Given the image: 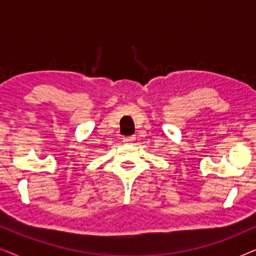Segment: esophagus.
<instances>
[{"label":"esophagus","instance_id":"esophagus-1","mask_svg":"<svg viewBox=\"0 0 256 256\" xmlns=\"http://www.w3.org/2000/svg\"><path fill=\"white\" fill-rule=\"evenodd\" d=\"M134 140H135L134 136H127V138H124V142L129 143V144H130V143L134 142Z\"/></svg>","mask_w":256,"mask_h":256}]
</instances>
